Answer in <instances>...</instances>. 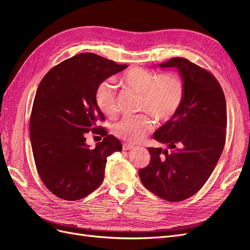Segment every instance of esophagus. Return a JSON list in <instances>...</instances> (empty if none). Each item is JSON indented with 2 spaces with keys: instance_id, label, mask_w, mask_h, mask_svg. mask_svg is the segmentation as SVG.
<instances>
[{
  "instance_id": "obj_1",
  "label": "esophagus",
  "mask_w": 250,
  "mask_h": 250,
  "mask_svg": "<svg viewBox=\"0 0 250 250\" xmlns=\"http://www.w3.org/2000/svg\"><path fill=\"white\" fill-rule=\"evenodd\" d=\"M134 148V146L133 145H131V144H127V143H125V144H123V150H130V149H133Z\"/></svg>"
}]
</instances>
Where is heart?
<instances>
[{
	"instance_id": "b5f03b06",
	"label": "heart",
	"mask_w": 250,
	"mask_h": 250,
	"mask_svg": "<svg viewBox=\"0 0 250 250\" xmlns=\"http://www.w3.org/2000/svg\"><path fill=\"white\" fill-rule=\"evenodd\" d=\"M121 83L127 89L141 96L139 110L147 112L157 122H167L180 108L185 98V82L179 75L154 72L133 67L126 72ZM95 100L99 109L109 118L117 115V90L112 80H104L98 85ZM152 130V121L146 113L125 116L112 127L117 138L129 143L141 142Z\"/></svg>"
}]
</instances>
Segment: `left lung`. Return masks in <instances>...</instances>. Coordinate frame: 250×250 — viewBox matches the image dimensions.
Listing matches in <instances>:
<instances>
[{
  "label": "left lung",
  "instance_id": "1",
  "mask_svg": "<svg viewBox=\"0 0 250 250\" xmlns=\"http://www.w3.org/2000/svg\"><path fill=\"white\" fill-rule=\"evenodd\" d=\"M158 66L178 70L185 82V98L176 115L153 134L171 151L148 148L150 163L139 170V175L150 192L178 202L200 190L221 156L226 102L214 75L190 60L175 57Z\"/></svg>",
  "mask_w": 250,
  "mask_h": 250
}]
</instances>
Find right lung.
Returning <instances> with one entry per match:
<instances>
[{
  "instance_id": "add662e5",
  "label": "right lung",
  "mask_w": 250,
  "mask_h": 250,
  "mask_svg": "<svg viewBox=\"0 0 250 250\" xmlns=\"http://www.w3.org/2000/svg\"><path fill=\"white\" fill-rule=\"evenodd\" d=\"M126 67L82 53L52 67L42 79L30 118V140L37 173L57 197H86L102 184L107 157L122 150L117 138L96 126L104 116L95 93L102 81ZM89 131L104 137L94 149L85 143Z\"/></svg>"
}]
</instances>
